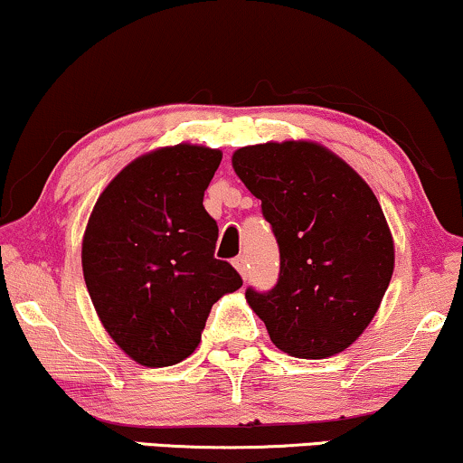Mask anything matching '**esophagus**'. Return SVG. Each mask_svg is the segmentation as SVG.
Instances as JSON below:
<instances>
[{
    "instance_id": "34e87169",
    "label": "esophagus",
    "mask_w": 463,
    "mask_h": 463,
    "mask_svg": "<svg viewBox=\"0 0 463 463\" xmlns=\"http://www.w3.org/2000/svg\"><path fill=\"white\" fill-rule=\"evenodd\" d=\"M233 268L240 271V276L246 278V271H249V269H246V268H249V265H246V257L240 255V257L233 259Z\"/></svg>"
}]
</instances>
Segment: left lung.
<instances>
[{
  "mask_svg": "<svg viewBox=\"0 0 463 463\" xmlns=\"http://www.w3.org/2000/svg\"><path fill=\"white\" fill-rule=\"evenodd\" d=\"M232 164L261 200L280 249L276 287L246 288L252 312L288 356L344 352L369 326L394 271V242L375 194L318 143L250 145Z\"/></svg>",
  "mask_w": 463,
  "mask_h": 463,
  "instance_id": "obj_1",
  "label": "left lung"
}]
</instances>
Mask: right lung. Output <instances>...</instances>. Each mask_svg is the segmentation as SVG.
<instances>
[{
  "instance_id": "obj_1",
  "label": "right lung",
  "mask_w": 463,
  "mask_h": 463,
  "mask_svg": "<svg viewBox=\"0 0 463 463\" xmlns=\"http://www.w3.org/2000/svg\"><path fill=\"white\" fill-rule=\"evenodd\" d=\"M221 151L181 143L130 162L99 195L81 242L86 288L105 331L143 366L194 354L213 303L242 287L214 259L204 192Z\"/></svg>"
}]
</instances>
